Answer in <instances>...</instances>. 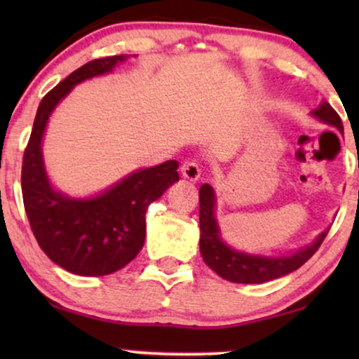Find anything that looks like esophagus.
Listing matches in <instances>:
<instances>
[{"mask_svg":"<svg viewBox=\"0 0 359 359\" xmlns=\"http://www.w3.org/2000/svg\"><path fill=\"white\" fill-rule=\"evenodd\" d=\"M181 173H183V178L188 181H198L201 178L199 163L196 160L184 161L183 166H181Z\"/></svg>","mask_w":359,"mask_h":359,"instance_id":"obj_1","label":"esophagus"}]
</instances>
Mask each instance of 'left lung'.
Returning a JSON list of instances; mask_svg holds the SVG:
<instances>
[{"label": "left lung", "instance_id": "1", "mask_svg": "<svg viewBox=\"0 0 359 359\" xmlns=\"http://www.w3.org/2000/svg\"><path fill=\"white\" fill-rule=\"evenodd\" d=\"M311 114L318 121L335 127L343 134V124L337 111L322 101L320 106ZM199 224L201 238L199 250L205 264L217 273L220 278L230 283L240 284H262L273 281L301 268L320 247L328 230L318 235L311 245L299 248L284 257H264V255H250L238 252L227 245L220 237V229L215 219V193L210 184H203L199 189Z\"/></svg>", "mask_w": 359, "mask_h": 359}]
</instances>
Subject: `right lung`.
<instances>
[{"mask_svg": "<svg viewBox=\"0 0 359 359\" xmlns=\"http://www.w3.org/2000/svg\"><path fill=\"white\" fill-rule=\"evenodd\" d=\"M126 55L88 62L58 83L39 104L22 158V199L39 247L53 263L80 276H106L124 268L145 242V212L180 180L178 161L137 170L93 198L76 199L52 188L42 155L48 117L81 81L114 70Z\"/></svg>", "mask_w": 359, "mask_h": 359, "instance_id": "obj_1", "label": "right lung"}]
</instances>
